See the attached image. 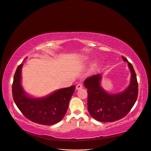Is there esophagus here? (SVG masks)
Wrapping results in <instances>:
<instances>
[{"mask_svg":"<svg viewBox=\"0 0 151 151\" xmlns=\"http://www.w3.org/2000/svg\"><path fill=\"white\" fill-rule=\"evenodd\" d=\"M82 88H83V84H82L79 83V84L76 85V89H77V90L81 89H82Z\"/></svg>","mask_w":151,"mask_h":151,"instance_id":"34e87169","label":"esophagus"}]
</instances>
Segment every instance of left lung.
<instances>
[{"label":"left lung","instance_id":"1","mask_svg":"<svg viewBox=\"0 0 151 151\" xmlns=\"http://www.w3.org/2000/svg\"><path fill=\"white\" fill-rule=\"evenodd\" d=\"M128 63L131 72L129 87L122 93H107L100 86L101 76L99 74L86 78L84 84L88 89V109L91 116L101 122H113L125 117L134 106L138 96V83L136 74L131 63Z\"/></svg>","mask_w":151,"mask_h":151}]
</instances>
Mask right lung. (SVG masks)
I'll return each mask as SVG.
<instances>
[{
  "instance_id": "1",
  "label": "right lung",
  "mask_w": 151,
  "mask_h": 151,
  "mask_svg": "<svg viewBox=\"0 0 151 151\" xmlns=\"http://www.w3.org/2000/svg\"><path fill=\"white\" fill-rule=\"evenodd\" d=\"M22 65L21 63L17 67L12 86V97L16 106L22 115L31 122L45 125L57 123L65 115L76 86L57 90L45 98H31L26 95L21 86Z\"/></svg>"
}]
</instances>
